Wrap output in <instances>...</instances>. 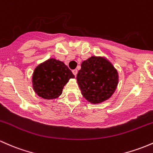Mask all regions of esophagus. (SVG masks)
Segmentation results:
<instances>
[{
  "mask_svg": "<svg viewBox=\"0 0 153 153\" xmlns=\"http://www.w3.org/2000/svg\"><path fill=\"white\" fill-rule=\"evenodd\" d=\"M72 73H73L74 74V76H76V74H77V70L76 69H74L73 71H72Z\"/></svg>",
  "mask_w": 153,
  "mask_h": 153,
  "instance_id": "obj_1",
  "label": "esophagus"
}]
</instances>
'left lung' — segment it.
Listing matches in <instances>:
<instances>
[{"mask_svg": "<svg viewBox=\"0 0 153 153\" xmlns=\"http://www.w3.org/2000/svg\"><path fill=\"white\" fill-rule=\"evenodd\" d=\"M76 79L85 99L92 103H99L114 93L118 73L106 58L93 56L82 63Z\"/></svg>", "mask_w": 153, "mask_h": 153, "instance_id": "left-lung-1", "label": "left lung"}]
</instances>
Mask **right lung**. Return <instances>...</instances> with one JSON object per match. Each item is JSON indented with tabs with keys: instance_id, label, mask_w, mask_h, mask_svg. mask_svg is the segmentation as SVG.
<instances>
[{
	"instance_id": "right-lung-1",
	"label": "right lung",
	"mask_w": 153,
	"mask_h": 153,
	"mask_svg": "<svg viewBox=\"0 0 153 153\" xmlns=\"http://www.w3.org/2000/svg\"><path fill=\"white\" fill-rule=\"evenodd\" d=\"M71 78H74V75L65 63L51 58L35 68L33 88L39 96L55 99L62 94L63 87Z\"/></svg>"
}]
</instances>
